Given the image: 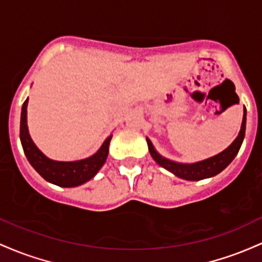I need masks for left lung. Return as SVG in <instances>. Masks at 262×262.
<instances>
[{"mask_svg": "<svg viewBox=\"0 0 262 262\" xmlns=\"http://www.w3.org/2000/svg\"><path fill=\"white\" fill-rule=\"evenodd\" d=\"M245 128H246V108H244V117L242 123V130L239 132V136L235 139V141L231 143L228 148L224 149L222 154L214 156V157L208 158V160L202 161V162H196L193 164H183L173 162V161L167 160V158L162 157L156 152L154 148V145L148 139L147 140V145H148V151L151 154L152 158L160 164L161 167L166 168L173 174L177 177L186 179V181H201V179L213 177V176L218 174L222 172L225 167L229 166V163L234 160L235 156L239 152L240 147L245 137Z\"/></svg>", "mask_w": 262, "mask_h": 262, "instance_id": "left-lung-1", "label": "left lung"}]
</instances>
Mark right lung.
<instances>
[{"instance_id":"right-lung-1","label":"right lung","mask_w":262,"mask_h":262,"mask_svg":"<svg viewBox=\"0 0 262 262\" xmlns=\"http://www.w3.org/2000/svg\"><path fill=\"white\" fill-rule=\"evenodd\" d=\"M27 102H23L22 113H20V127L19 139L22 143L26 157L34 169L39 173L46 181L51 182L59 187H76L92 179L102 164L105 163L108 154L111 135L104 141L102 146L95 155L75 162H58L47 158L39 149L37 148L28 134L27 127Z\"/></svg>"}]
</instances>
